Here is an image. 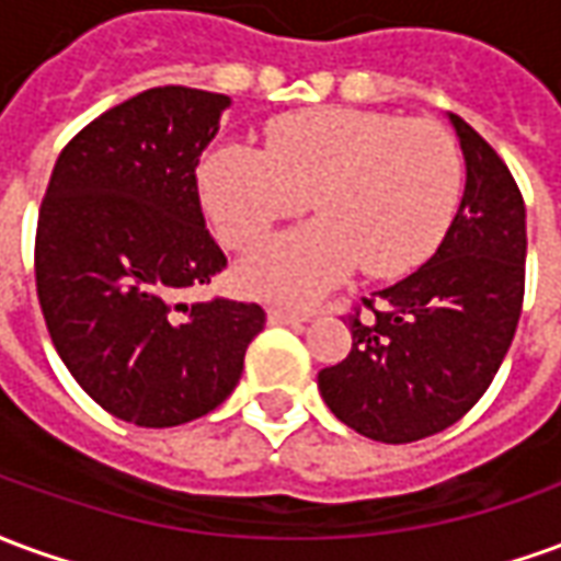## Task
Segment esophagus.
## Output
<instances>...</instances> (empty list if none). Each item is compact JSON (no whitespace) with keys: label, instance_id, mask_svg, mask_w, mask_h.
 Masks as SVG:
<instances>
[{"label":"esophagus","instance_id":"1","mask_svg":"<svg viewBox=\"0 0 561 561\" xmlns=\"http://www.w3.org/2000/svg\"><path fill=\"white\" fill-rule=\"evenodd\" d=\"M270 324H304V321H309L312 318V312L309 309H288V306H273L267 312Z\"/></svg>","mask_w":561,"mask_h":561}]
</instances>
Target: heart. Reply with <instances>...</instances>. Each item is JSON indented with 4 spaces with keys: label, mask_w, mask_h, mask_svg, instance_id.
<instances>
[{
    "label": "heart",
    "mask_w": 561,
    "mask_h": 561,
    "mask_svg": "<svg viewBox=\"0 0 561 561\" xmlns=\"http://www.w3.org/2000/svg\"><path fill=\"white\" fill-rule=\"evenodd\" d=\"M197 185L209 221L233 249L257 243L312 195L318 219L261 243L240 264L252 294L309 300L357 264L373 279L421 267L457 213L462 156L433 123L328 107L273 123L267 147H213Z\"/></svg>",
    "instance_id": "1"
}]
</instances>
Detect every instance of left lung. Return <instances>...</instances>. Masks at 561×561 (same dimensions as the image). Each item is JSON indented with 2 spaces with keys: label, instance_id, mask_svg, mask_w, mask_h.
<instances>
[{
  "label": "left lung",
  "instance_id": "1",
  "mask_svg": "<svg viewBox=\"0 0 561 561\" xmlns=\"http://www.w3.org/2000/svg\"><path fill=\"white\" fill-rule=\"evenodd\" d=\"M466 161L459 207L435 255L352 318V354L318 373L354 433L405 445L457 423L505 360L526 276V204L507 164L447 114Z\"/></svg>",
  "mask_w": 561,
  "mask_h": 561
}]
</instances>
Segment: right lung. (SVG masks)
<instances>
[{
    "label": "right lung",
    "instance_id": "add662e5",
    "mask_svg": "<svg viewBox=\"0 0 561 561\" xmlns=\"http://www.w3.org/2000/svg\"><path fill=\"white\" fill-rule=\"evenodd\" d=\"M228 95L159 87L116 104L50 173L35 233V285L56 352L119 421L180 426L213 412L243 376L264 309L180 294L225 270L195 168Z\"/></svg>",
    "mask_w": 561,
    "mask_h": 561
}]
</instances>
